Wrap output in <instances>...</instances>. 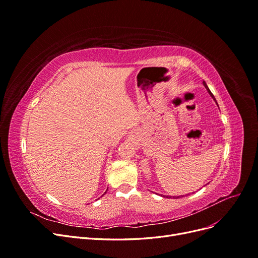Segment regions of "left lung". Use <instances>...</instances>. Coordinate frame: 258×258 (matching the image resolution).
<instances>
[{
  "label": "left lung",
  "instance_id": "8db88e82",
  "mask_svg": "<svg viewBox=\"0 0 258 258\" xmlns=\"http://www.w3.org/2000/svg\"><path fill=\"white\" fill-rule=\"evenodd\" d=\"M204 85H205V87H206V88H207V90H208V92H209V93H210V95H211V97H212V98H213V99H214V100H215V98H214V96H213V93H212V92H211V91H210V89H209V87H208V86H207V84H206V82H204ZM215 101H216V100H215ZM163 197H165V196H163ZM178 197H179V196H178ZM178 197H177V198H178Z\"/></svg>",
  "mask_w": 258,
  "mask_h": 258
}]
</instances>
